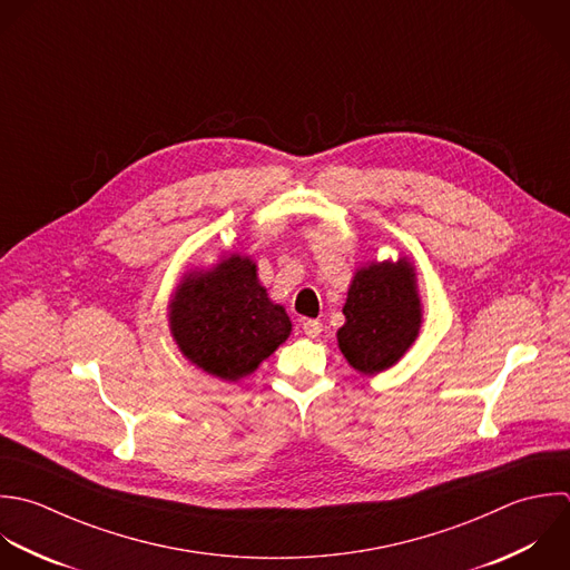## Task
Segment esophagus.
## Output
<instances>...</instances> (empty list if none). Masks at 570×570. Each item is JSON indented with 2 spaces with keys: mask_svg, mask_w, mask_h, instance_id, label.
Returning <instances> with one entry per match:
<instances>
[{
  "mask_svg": "<svg viewBox=\"0 0 570 570\" xmlns=\"http://www.w3.org/2000/svg\"><path fill=\"white\" fill-rule=\"evenodd\" d=\"M322 322L320 320H304L302 322V331H304V335L306 337H311V340H315L320 333H322Z\"/></svg>",
  "mask_w": 570,
  "mask_h": 570,
  "instance_id": "34e87169",
  "label": "esophagus"
}]
</instances>
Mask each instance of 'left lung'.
<instances>
[{
    "label": "left lung",
    "instance_id": "1",
    "mask_svg": "<svg viewBox=\"0 0 570 570\" xmlns=\"http://www.w3.org/2000/svg\"><path fill=\"white\" fill-rule=\"evenodd\" d=\"M342 313L346 322L337 331V344L346 362L362 375L395 366L424 322L413 262L404 255L360 266Z\"/></svg>",
    "mask_w": 570,
    "mask_h": 570
}]
</instances>
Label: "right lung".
<instances>
[{
    "label": "right lung",
    "instance_id": "1",
    "mask_svg": "<svg viewBox=\"0 0 570 570\" xmlns=\"http://www.w3.org/2000/svg\"><path fill=\"white\" fill-rule=\"evenodd\" d=\"M168 328L193 366L237 382L288 340L293 324L259 284L257 264L233 253L184 273L168 302Z\"/></svg>",
    "mask_w": 570,
    "mask_h": 570
}]
</instances>
